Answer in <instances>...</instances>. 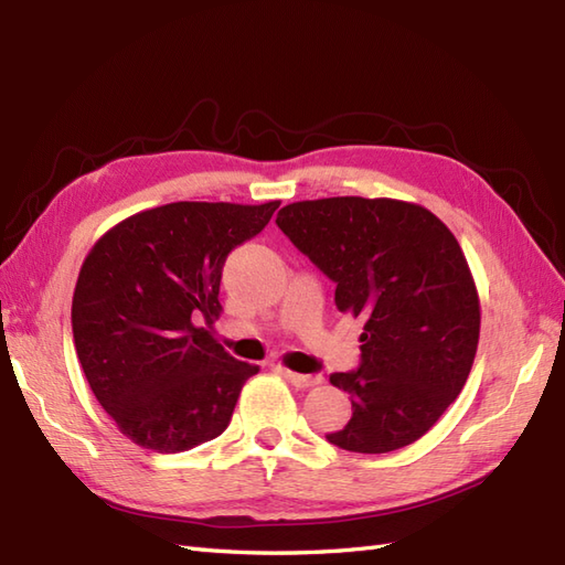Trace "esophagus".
Masks as SVG:
<instances>
[{"instance_id":"esophagus-1","label":"esophagus","mask_w":565,"mask_h":565,"mask_svg":"<svg viewBox=\"0 0 565 565\" xmlns=\"http://www.w3.org/2000/svg\"><path fill=\"white\" fill-rule=\"evenodd\" d=\"M281 374L289 379L296 388H310V386H318V383H322L320 376H313V374H296V371H289V369H279Z\"/></svg>"}]
</instances>
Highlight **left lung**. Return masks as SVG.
Wrapping results in <instances>:
<instances>
[{
    "mask_svg": "<svg viewBox=\"0 0 565 565\" xmlns=\"http://www.w3.org/2000/svg\"><path fill=\"white\" fill-rule=\"evenodd\" d=\"M284 235L334 281V303L364 320L362 359L330 383L352 395L334 447L388 454L417 441L471 374L481 303L471 269L435 213L395 199L298 201Z\"/></svg>",
    "mask_w": 565,
    "mask_h": 565,
    "instance_id": "8db88e82",
    "label": "left lung"
}]
</instances>
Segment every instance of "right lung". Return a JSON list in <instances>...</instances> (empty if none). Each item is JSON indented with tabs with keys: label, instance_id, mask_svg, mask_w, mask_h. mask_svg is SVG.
Returning <instances> with one entry per match:
<instances>
[{
	"label": "right lung",
	"instance_id": "1",
	"mask_svg": "<svg viewBox=\"0 0 565 565\" xmlns=\"http://www.w3.org/2000/svg\"><path fill=\"white\" fill-rule=\"evenodd\" d=\"M279 201H177L114 225L84 259L72 338L92 393L124 435L158 454L223 435L259 366L237 362L211 330L231 252Z\"/></svg>",
	"mask_w": 565,
	"mask_h": 565
}]
</instances>
